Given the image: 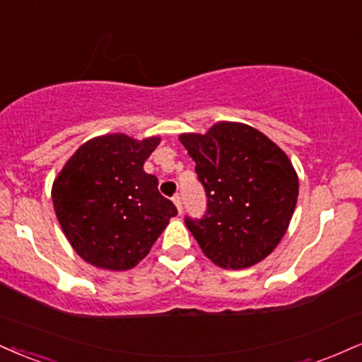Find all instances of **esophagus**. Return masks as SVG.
Returning <instances> with one entry per match:
<instances>
[{"label":"esophagus","instance_id":"1","mask_svg":"<svg viewBox=\"0 0 362 362\" xmlns=\"http://www.w3.org/2000/svg\"><path fill=\"white\" fill-rule=\"evenodd\" d=\"M173 204H175V206H177V211L178 212H180V214H182V197H180V195H173Z\"/></svg>","mask_w":362,"mask_h":362}]
</instances>
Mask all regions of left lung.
I'll list each match as a JSON object with an SVG mask.
<instances>
[{
    "mask_svg": "<svg viewBox=\"0 0 362 362\" xmlns=\"http://www.w3.org/2000/svg\"><path fill=\"white\" fill-rule=\"evenodd\" d=\"M178 139L206 187L204 219H185L204 255L226 269L250 268L272 255L298 199V175L285 151L252 126L234 121Z\"/></svg>",
    "mask_w": 362,
    "mask_h": 362,
    "instance_id": "left-lung-1",
    "label": "left lung"
}]
</instances>
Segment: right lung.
<instances>
[{
	"label": "right lung",
	"mask_w": 362,
	"mask_h": 362,
	"mask_svg": "<svg viewBox=\"0 0 362 362\" xmlns=\"http://www.w3.org/2000/svg\"><path fill=\"white\" fill-rule=\"evenodd\" d=\"M162 138L95 136L76 150L52 185L65 238L95 268L132 269L150 252L177 209L143 170Z\"/></svg>",
	"instance_id": "obj_1"
}]
</instances>
